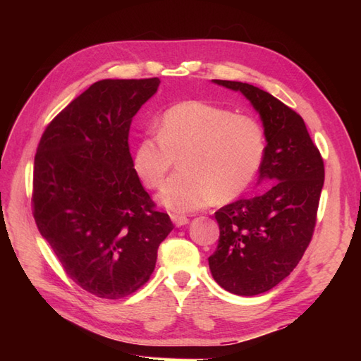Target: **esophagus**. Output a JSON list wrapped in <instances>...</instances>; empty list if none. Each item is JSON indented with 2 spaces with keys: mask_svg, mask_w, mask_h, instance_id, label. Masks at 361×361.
<instances>
[{
  "mask_svg": "<svg viewBox=\"0 0 361 361\" xmlns=\"http://www.w3.org/2000/svg\"><path fill=\"white\" fill-rule=\"evenodd\" d=\"M171 221H173V224L176 226V227H182V226H185V224H188V218L185 216V215H176V214H173L171 215Z\"/></svg>",
  "mask_w": 361,
  "mask_h": 361,
  "instance_id": "34e87169",
  "label": "esophagus"
}]
</instances>
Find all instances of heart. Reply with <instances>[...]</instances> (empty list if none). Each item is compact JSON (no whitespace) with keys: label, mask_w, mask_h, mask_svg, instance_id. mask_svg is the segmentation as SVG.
I'll return each mask as SVG.
<instances>
[{"label":"heart","mask_w":361,"mask_h":361,"mask_svg":"<svg viewBox=\"0 0 361 361\" xmlns=\"http://www.w3.org/2000/svg\"><path fill=\"white\" fill-rule=\"evenodd\" d=\"M267 152L265 133L256 118L203 101L170 106L158 133L149 130L134 149L133 166L149 188H159L180 158V174L159 192L169 211L185 214L216 200L243 195L256 179Z\"/></svg>","instance_id":"b5f03b06"}]
</instances>
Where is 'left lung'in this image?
<instances>
[{
  "label": "left lung",
  "mask_w": 361,
  "mask_h": 361,
  "mask_svg": "<svg viewBox=\"0 0 361 361\" xmlns=\"http://www.w3.org/2000/svg\"><path fill=\"white\" fill-rule=\"evenodd\" d=\"M243 93L259 113L267 152L259 170L265 190L220 207V239L207 259L226 290L253 297L286 279L309 247L324 187V161L300 114L247 82L212 80Z\"/></svg>",
  "instance_id": "obj_1"
}]
</instances>
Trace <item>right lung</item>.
<instances>
[{
    "mask_svg": "<svg viewBox=\"0 0 361 361\" xmlns=\"http://www.w3.org/2000/svg\"><path fill=\"white\" fill-rule=\"evenodd\" d=\"M159 78L102 80L64 108L35 157L32 215L66 274L99 298L140 289L173 231L133 166V117Z\"/></svg>",
    "mask_w": 361,
    "mask_h": 361,
    "instance_id": "1",
    "label": "right lung"
}]
</instances>
